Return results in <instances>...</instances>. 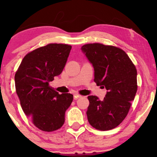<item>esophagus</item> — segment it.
Wrapping results in <instances>:
<instances>
[{
	"instance_id": "1",
	"label": "esophagus",
	"mask_w": 157,
	"mask_h": 157,
	"mask_svg": "<svg viewBox=\"0 0 157 157\" xmlns=\"http://www.w3.org/2000/svg\"><path fill=\"white\" fill-rule=\"evenodd\" d=\"M80 97H81V95L78 94H74V99H75V100H77V99L80 98Z\"/></svg>"
}]
</instances>
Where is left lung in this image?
Instances as JSON below:
<instances>
[{
	"label": "left lung",
	"instance_id": "1",
	"mask_svg": "<svg viewBox=\"0 0 157 157\" xmlns=\"http://www.w3.org/2000/svg\"><path fill=\"white\" fill-rule=\"evenodd\" d=\"M94 69L97 86L108 90L103 100L89 96L86 111L93 128L109 131L126 117L137 91V71L127 54L120 48L102 44H85L81 48Z\"/></svg>",
	"mask_w": 157,
	"mask_h": 157
}]
</instances>
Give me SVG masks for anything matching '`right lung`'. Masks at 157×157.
<instances>
[{"label": "right lung", "instance_id": "add662e5", "mask_svg": "<svg viewBox=\"0 0 157 157\" xmlns=\"http://www.w3.org/2000/svg\"><path fill=\"white\" fill-rule=\"evenodd\" d=\"M71 46L49 44L29 52L15 75L16 93L23 112L40 130L51 132L60 128L73 95L58 92L49 86L63 71Z\"/></svg>", "mask_w": 157, "mask_h": 157}]
</instances>
